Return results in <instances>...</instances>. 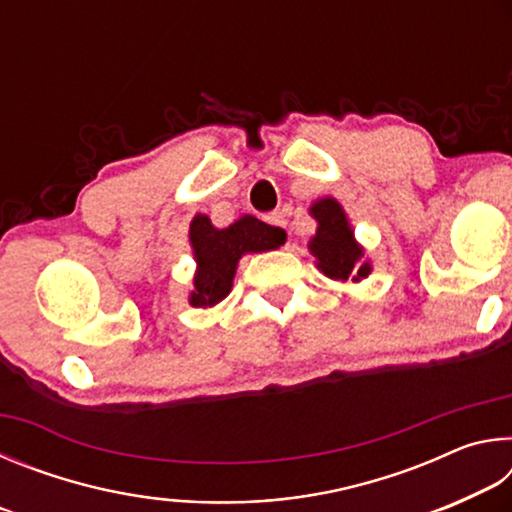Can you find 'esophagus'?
Listing matches in <instances>:
<instances>
[{
    "instance_id": "1",
    "label": "esophagus",
    "mask_w": 512,
    "mask_h": 512,
    "mask_svg": "<svg viewBox=\"0 0 512 512\" xmlns=\"http://www.w3.org/2000/svg\"><path fill=\"white\" fill-rule=\"evenodd\" d=\"M268 221H271L273 225H277V228H287V219H284L282 212H275L268 216Z\"/></svg>"
}]
</instances>
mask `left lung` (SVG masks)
Here are the masks:
<instances>
[{
  "mask_svg": "<svg viewBox=\"0 0 512 512\" xmlns=\"http://www.w3.org/2000/svg\"><path fill=\"white\" fill-rule=\"evenodd\" d=\"M311 216L318 221V232L311 239V253L318 259V268L332 280L359 282L370 275V264L361 262L363 250L352 237L345 212L334 198H323L311 207Z\"/></svg>",
  "mask_w": 512,
  "mask_h": 512,
  "instance_id": "8db88e82",
  "label": "left lung"
}]
</instances>
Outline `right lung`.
<instances>
[{"instance_id":"obj_1","label":"right lung","mask_w":512,"mask_h":512,"mask_svg":"<svg viewBox=\"0 0 512 512\" xmlns=\"http://www.w3.org/2000/svg\"><path fill=\"white\" fill-rule=\"evenodd\" d=\"M284 239H287L284 230L257 221L255 216H244L230 228L216 230L207 216L198 214L189 225V241L198 262L189 302L194 307H212L221 302L232 289L239 257L280 248Z\"/></svg>"}]
</instances>
